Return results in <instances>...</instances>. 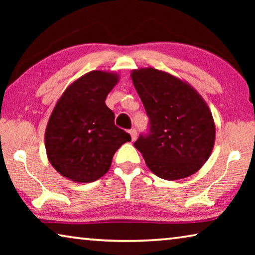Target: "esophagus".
<instances>
[{
  "label": "esophagus",
  "mask_w": 255,
  "mask_h": 255,
  "mask_svg": "<svg viewBox=\"0 0 255 255\" xmlns=\"http://www.w3.org/2000/svg\"><path fill=\"white\" fill-rule=\"evenodd\" d=\"M129 133H130V136H131V140H132V141L136 140V138H137V131H136V129H135V128H131L130 130H129Z\"/></svg>",
  "instance_id": "obj_1"
}]
</instances>
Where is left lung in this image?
<instances>
[{
    "instance_id": "left-lung-1",
    "label": "left lung",
    "mask_w": 255,
    "mask_h": 255,
    "mask_svg": "<svg viewBox=\"0 0 255 255\" xmlns=\"http://www.w3.org/2000/svg\"><path fill=\"white\" fill-rule=\"evenodd\" d=\"M131 80L149 118L148 135L133 146L158 178H188L209 158L216 136L208 105L188 82L153 67L137 68Z\"/></svg>"
}]
</instances>
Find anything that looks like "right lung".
Masks as SVG:
<instances>
[{
  "mask_svg": "<svg viewBox=\"0 0 255 255\" xmlns=\"http://www.w3.org/2000/svg\"><path fill=\"white\" fill-rule=\"evenodd\" d=\"M119 82L117 73L92 71L67 86L51 112L45 131L47 157L60 175L93 182L109 171L112 157L131 138L115 126L106 98Z\"/></svg>",
  "mask_w": 255,
  "mask_h": 255,
  "instance_id": "1",
  "label": "right lung"
}]
</instances>
